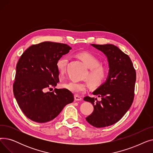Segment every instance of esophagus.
I'll return each mask as SVG.
<instances>
[{"label": "esophagus", "mask_w": 153, "mask_h": 153, "mask_svg": "<svg viewBox=\"0 0 153 153\" xmlns=\"http://www.w3.org/2000/svg\"><path fill=\"white\" fill-rule=\"evenodd\" d=\"M74 99L76 101H81L82 100V98L80 97V96H79V95H75Z\"/></svg>", "instance_id": "1"}]
</instances>
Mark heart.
<instances>
[{
    "label": "heart",
    "mask_w": 153,
    "mask_h": 153,
    "mask_svg": "<svg viewBox=\"0 0 153 153\" xmlns=\"http://www.w3.org/2000/svg\"><path fill=\"white\" fill-rule=\"evenodd\" d=\"M78 58L81 59L89 68V72L85 75L88 81L93 87L100 85L107 76L108 68L105 65L100 63V60L95 56L91 53L82 52L77 54ZM68 62V58L66 56L60 58L56 61V68L59 74L63 75L66 70V66ZM64 88L76 95L81 94L86 92L87 84L84 82L70 81L63 84Z\"/></svg>",
    "instance_id": "b5f03b06"
}]
</instances>
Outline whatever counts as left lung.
<instances>
[{
	"instance_id": "obj_1",
	"label": "left lung",
	"mask_w": 153,
	"mask_h": 153,
	"mask_svg": "<svg viewBox=\"0 0 153 153\" xmlns=\"http://www.w3.org/2000/svg\"><path fill=\"white\" fill-rule=\"evenodd\" d=\"M91 45L106 55L109 72L105 82L92 92L101 100L89 96L84 98L94 106L93 112L85 119L91 125L102 128L118 122L131 106L136 71L129 56L117 46L111 44Z\"/></svg>"
}]
</instances>
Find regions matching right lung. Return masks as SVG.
<instances>
[{"label": "right lung", "instance_id": "1", "mask_svg": "<svg viewBox=\"0 0 153 153\" xmlns=\"http://www.w3.org/2000/svg\"><path fill=\"white\" fill-rule=\"evenodd\" d=\"M71 49L66 44L45 42L31 45L20 56L13 91L23 113L32 121L50 122L74 101L73 94L67 89L46 92L59 81L56 61Z\"/></svg>", "mask_w": 153, "mask_h": 153}]
</instances>
